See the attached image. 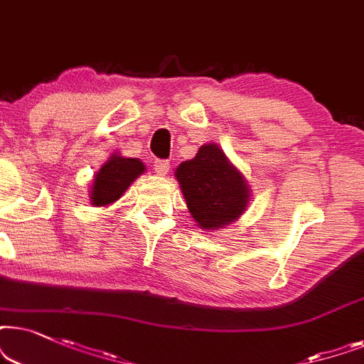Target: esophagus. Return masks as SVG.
Listing matches in <instances>:
<instances>
[{"label":"esophagus","mask_w":364,"mask_h":364,"mask_svg":"<svg viewBox=\"0 0 364 364\" xmlns=\"http://www.w3.org/2000/svg\"><path fill=\"white\" fill-rule=\"evenodd\" d=\"M153 166H154V171H156L159 176H166L169 171V163L164 161V159H156Z\"/></svg>","instance_id":"1"}]
</instances>
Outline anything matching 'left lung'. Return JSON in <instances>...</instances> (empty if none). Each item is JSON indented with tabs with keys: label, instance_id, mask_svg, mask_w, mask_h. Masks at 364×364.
<instances>
[{
	"label": "left lung",
	"instance_id": "left-lung-1",
	"mask_svg": "<svg viewBox=\"0 0 364 364\" xmlns=\"http://www.w3.org/2000/svg\"><path fill=\"white\" fill-rule=\"evenodd\" d=\"M188 210L201 230H220L243 215L250 185L215 143L198 149L196 156L176 168Z\"/></svg>",
	"mask_w": 364,
	"mask_h": 364
}]
</instances>
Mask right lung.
<instances>
[{
  "mask_svg": "<svg viewBox=\"0 0 364 364\" xmlns=\"http://www.w3.org/2000/svg\"><path fill=\"white\" fill-rule=\"evenodd\" d=\"M144 164L136 158H123L118 153L111 154L98 173L95 174L90 190L93 206H106L119 200L128 186L144 173Z\"/></svg>",
  "mask_w": 364,
  "mask_h": 364,
  "instance_id": "right-lung-1",
  "label": "right lung"
}]
</instances>
